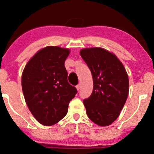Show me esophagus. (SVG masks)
Here are the masks:
<instances>
[{
    "mask_svg": "<svg viewBox=\"0 0 154 154\" xmlns=\"http://www.w3.org/2000/svg\"><path fill=\"white\" fill-rule=\"evenodd\" d=\"M76 88H77V91H79V90L80 89V85H76Z\"/></svg>",
    "mask_w": 154,
    "mask_h": 154,
    "instance_id": "obj_1",
    "label": "esophagus"
}]
</instances>
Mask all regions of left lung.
Here are the masks:
<instances>
[{
  "label": "left lung",
  "instance_id": "obj_1",
  "mask_svg": "<svg viewBox=\"0 0 154 154\" xmlns=\"http://www.w3.org/2000/svg\"><path fill=\"white\" fill-rule=\"evenodd\" d=\"M79 54L93 81V93L83 100L87 115L96 125L109 126L119 116L128 98V73L117 56L102 48H83Z\"/></svg>",
  "mask_w": 154,
  "mask_h": 154
}]
</instances>
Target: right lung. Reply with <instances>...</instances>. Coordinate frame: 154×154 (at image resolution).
Masks as SVG:
<instances>
[{"instance_id": "add662e5", "label": "right lung", "mask_w": 154, "mask_h": 154, "mask_svg": "<svg viewBox=\"0 0 154 154\" xmlns=\"http://www.w3.org/2000/svg\"><path fill=\"white\" fill-rule=\"evenodd\" d=\"M69 48L47 46L40 49L26 63L22 75L25 102L35 119L51 126L62 119L77 89L69 84L64 62Z\"/></svg>"}]
</instances>
